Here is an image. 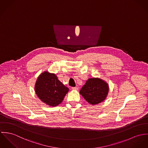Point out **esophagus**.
<instances>
[{
	"label": "esophagus",
	"instance_id": "obj_1",
	"mask_svg": "<svg viewBox=\"0 0 148 148\" xmlns=\"http://www.w3.org/2000/svg\"><path fill=\"white\" fill-rule=\"evenodd\" d=\"M72 89H73V90H78V87H72Z\"/></svg>",
	"mask_w": 148,
	"mask_h": 148
}]
</instances>
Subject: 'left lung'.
I'll return each instance as SVG.
<instances>
[{
  "mask_svg": "<svg viewBox=\"0 0 148 148\" xmlns=\"http://www.w3.org/2000/svg\"><path fill=\"white\" fill-rule=\"evenodd\" d=\"M109 91L108 84L98 78H89L80 90V94L90 104L95 105L104 101Z\"/></svg>",
  "mask_w": 148,
  "mask_h": 148,
  "instance_id": "obj_1",
  "label": "left lung"
}]
</instances>
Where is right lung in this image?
<instances>
[{"mask_svg":"<svg viewBox=\"0 0 148 148\" xmlns=\"http://www.w3.org/2000/svg\"><path fill=\"white\" fill-rule=\"evenodd\" d=\"M34 90L38 98L52 107L60 104L69 91V88L58 79L55 74L48 71H44L38 76Z\"/></svg>","mask_w":148,"mask_h":148,"instance_id":"1","label":"right lung"}]
</instances>
